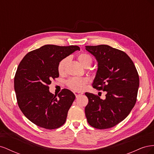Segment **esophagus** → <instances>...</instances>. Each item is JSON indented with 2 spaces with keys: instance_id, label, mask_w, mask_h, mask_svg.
Here are the masks:
<instances>
[{
  "instance_id": "obj_1",
  "label": "esophagus",
  "mask_w": 154,
  "mask_h": 154,
  "mask_svg": "<svg viewBox=\"0 0 154 154\" xmlns=\"http://www.w3.org/2000/svg\"><path fill=\"white\" fill-rule=\"evenodd\" d=\"M74 94H75L76 97H78V96H79L80 95L83 94V93H82V92H76V91H75V92H74Z\"/></svg>"
}]
</instances>
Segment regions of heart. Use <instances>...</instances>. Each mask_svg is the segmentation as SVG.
<instances>
[{
    "label": "heart",
    "mask_w": 154,
    "mask_h": 154,
    "mask_svg": "<svg viewBox=\"0 0 154 154\" xmlns=\"http://www.w3.org/2000/svg\"><path fill=\"white\" fill-rule=\"evenodd\" d=\"M78 59L85 67H88L92 63V58L90 54L87 53H81L78 55ZM70 60V57H67L60 61L58 65V71L60 74H64L66 71L67 66ZM87 83V80L85 78L72 77L69 78L67 82V86L71 89L75 91H81L84 88Z\"/></svg>",
    "instance_id": "b5f03b06"
}]
</instances>
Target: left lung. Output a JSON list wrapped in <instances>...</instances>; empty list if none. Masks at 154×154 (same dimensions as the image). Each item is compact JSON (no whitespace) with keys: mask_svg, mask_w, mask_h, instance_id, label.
I'll return each mask as SVG.
<instances>
[{"mask_svg":"<svg viewBox=\"0 0 154 154\" xmlns=\"http://www.w3.org/2000/svg\"><path fill=\"white\" fill-rule=\"evenodd\" d=\"M96 57L98 69L93 88L106 91L105 99L85 92L88 103L85 112L87 122L97 129H106L122 122L136 103L139 78L137 69L124 51L107 45L85 46Z\"/></svg>","mask_w":154,"mask_h":154,"instance_id":"obj_1","label":"left lung"}]
</instances>
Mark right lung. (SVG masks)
Masks as SVG:
<instances>
[{
    "label": "right lung",
    "instance_id": "right-lung-1",
    "mask_svg": "<svg viewBox=\"0 0 154 154\" xmlns=\"http://www.w3.org/2000/svg\"><path fill=\"white\" fill-rule=\"evenodd\" d=\"M76 50L77 45H45L27 53L18 65L14 78L17 103L32 123L48 130L66 121L75 95L63 88L58 97L49 91L51 80L59 77L60 61Z\"/></svg>",
    "mask_w": 154,
    "mask_h": 154
}]
</instances>
